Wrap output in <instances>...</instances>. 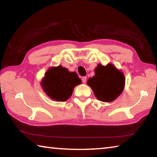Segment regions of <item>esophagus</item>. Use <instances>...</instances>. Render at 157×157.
<instances>
[{
	"mask_svg": "<svg viewBox=\"0 0 157 157\" xmlns=\"http://www.w3.org/2000/svg\"><path fill=\"white\" fill-rule=\"evenodd\" d=\"M82 82H83V83H85V82H86V77H82Z\"/></svg>",
	"mask_w": 157,
	"mask_h": 157,
	"instance_id": "34e87169",
	"label": "esophagus"
}]
</instances>
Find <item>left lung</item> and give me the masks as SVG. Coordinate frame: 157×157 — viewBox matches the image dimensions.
<instances>
[{"instance_id":"8db88e82","label":"left lung","mask_w":157,"mask_h":157,"mask_svg":"<svg viewBox=\"0 0 157 157\" xmlns=\"http://www.w3.org/2000/svg\"><path fill=\"white\" fill-rule=\"evenodd\" d=\"M87 84L98 100L111 102L123 91L124 76L112 64L105 66L98 64L95 69V75L89 79Z\"/></svg>"}]
</instances>
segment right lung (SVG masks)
Returning <instances> with one entry per match:
<instances>
[{
	"mask_svg": "<svg viewBox=\"0 0 157 157\" xmlns=\"http://www.w3.org/2000/svg\"><path fill=\"white\" fill-rule=\"evenodd\" d=\"M80 83L78 74L69 72L67 68L59 66L47 71L41 86L50 98L63 102L71 96L74 87Z\"/></svg>",
	"mask_w": 157,
	"mask_h": 157,
	"instance_id": "obj_1",
	"label": "right lung"
}]
</instances>
